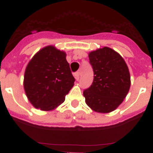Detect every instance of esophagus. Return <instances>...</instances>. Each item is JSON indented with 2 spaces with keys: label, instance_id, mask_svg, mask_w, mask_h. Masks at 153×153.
<instances>
[{
  "label": "esophagus",
  "instance_id": "1",
  "mask_svg": "<svg viewBox=\"0 0 153 153\" xmlns=\"http://www.w3.org/2000/svg\"><path fill=\"white\" fill-rule=\"evenodd\" d=\"M74 77H75V79H76V80H79V72H76L74 74Z\"/></svg>",
  "mask_w": 153,
  "mask_h": 153
}]
</instances>
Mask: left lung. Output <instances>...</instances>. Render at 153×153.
Returning a JSON list of instances; mask_svg holds the SVG:
<instances>
[{
	"label": "left lung",
	"instance_id": "1",
	"mask_svg": "<svg viewBox=\"0 0 153 153\" xmlns=\"http://www.w3.org/2000/svg\"><path fill=\"white\" fill-rule=\"evenodd\" d=\"M93 83L83 91L86 103L95 112L107 113L122 103L130 87L126 63L118 53L103 47L89 53Z\"/></svg>",
	"mask_w": 153,
	"mask_h": 153
}]
</instances>
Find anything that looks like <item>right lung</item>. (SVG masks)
Returning <instances> with one entry per match:
<instances>
[{
    "label": "right lung",
    "mask_w": 153,
    "mask_h": 153,
    "mask_svg": "<svg viewBox=\"0 0 153 153\" xmlns=\"http://www.w3.org/2000/svg\"><path fill=\"white\" fill-rule=\"evenodd\" d=\"M74 81L66 53L47 46L36 53L27 66L24 87L35 108L49 111L64 102Z\"/></svg>",
    "instance_id": "right-lung-1"
}]
</instances>
